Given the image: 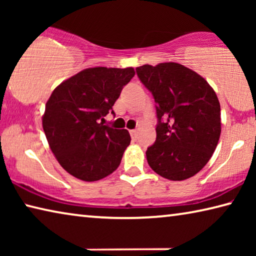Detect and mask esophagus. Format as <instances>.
<instances>
[{"mask_svg":"<svg viewBox=\"0 0 256 256\" xmlns=\"http://www.w3.org/2000/svg\"><path fill=\"white\" fill-rule=\"evenodd\" d=\"M130 134H131L132 138H136L138 131H136V130H131V131H130Z\"/></svg>","mask_w":256,"mask_h":256,"instance_id":"34e87169","label":"esophagus"}]
</instances>
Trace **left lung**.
<instances>
[{
	"instance_id": "obj_1",
	"label": "left lung",
	"mask_w": 256,
	"mask_h": 256,
	"mask_svg": "<svg viewBox=\"0 0 256 256\" xmlns=\"http://www.w3.org/2000/svg\"><path fill=\"white\" fill-rule=\"evenodd\" d=\"M136 74L152 94L158 118L156 142L146 152L149 166L167 180H188L206 166L218 144V97L206 79L178 63L144 64Z\"/></svg>"
}]
</instances>
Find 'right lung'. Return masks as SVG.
Returning <instances> with one entry per match:
<instances>
[{"label":"right lung","instance_id":"right-lung-1","mask_svg":"<svg viewBox=\"0 0 256 256\" xmlns=\"http://www.w3.org/2000/svg\"><path fill=\"white\" fill-rule=\"evenodd\" d=\"M134 74L133 68H89L52 92L42 128L52 152L68 174L94 182L118 170L131 136L128 130L110 128L99 120L112 110Z\"/></svg>","mask_w":256,"mask_h":256}]
</instances>
